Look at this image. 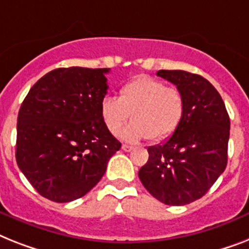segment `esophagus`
I'll list each match as a JSON object with an SVG mask.
<instances>
[{
  "label": "esophagus",
  "mask_w": 249,
  "mask_h": 249,
  "mask_svg": "<svg viewBox=\"0 0 249 249\" xmlns=\"http://www.w3.org/2000/svg\"><path fill=\"white\" fill-rule=\"evenodd\" d=\"M132 149H133V147L131 146V145H126V143H123V145H122L123 151H131Z\"/></svg>",
  "instance_id": "34e87169"
}]
</instances>
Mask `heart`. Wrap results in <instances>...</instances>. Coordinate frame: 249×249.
Returning a JSON list of instances; mask_svg holds the SVG:
<instances>
[{"label": "heart", "mask_w": 249, "mask_h": 249, "mask_svg": "<svg viewBox=\"0 0 249 249\" xmlns=\"http://www.w3.org/2000/svg\"><path fill=\"white\" fill-rule=\"evenodd\" d=\"M131 114L132 123L122 129L126 141L149 139L161 141L174 133L184 114V98L161 80L140 75L120 89V98L106 96L100 102L104 126L116 135Z\"/></svg>", "instance_id": "1"}]
</instances>
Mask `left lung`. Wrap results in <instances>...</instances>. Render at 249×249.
<instances>
[{
    "mask_svg": "<svg viewBox=\"0 0 249 249\" xmlns=\"http://www.w3.org/2000/svg\"><path fill=\"white\" fill-rule=\"evenodd\" d=\"M157 75L182 92L184 114L165 142L147 147L139 178L160 202L183 206L201 198L225 170L231 120L220 94L202 76L182 70Z\"/></svg>",
    "mask_w": 249,
    "mask_h": 249,
    "instance_id": "1",
    "label": "left lung"
}]
</instances>
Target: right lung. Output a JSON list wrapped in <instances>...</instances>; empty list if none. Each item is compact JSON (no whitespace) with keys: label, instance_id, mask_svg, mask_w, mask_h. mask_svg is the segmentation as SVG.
I'll return each instance as SVG.
<instances>
[{"label":"right lung","instance_id":"add662e5","mask_svg":"<svg viewBox=\"0 0 249 249\" xmlns=\"http://www.w3.org/2000/svg\"><path fill=\"white\" fill-rule=\"evenodd\" d=\"M109 69H55L39 79L18 116L16 161L39 195L54 202L85 196L121 142L100 117Z\"/></svg>","mask_w":249,"mask_h":249}]
</instances>
